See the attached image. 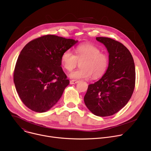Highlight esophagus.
I'll use <instances>...</instances> for the list:
<instances>
[{
    "label": "esophagus",
    "instance_id": "34e87169",
    "mask_svg": "<svg viewBox=\"0 0 151 151\" xmlns=\"http://www.w3.org/2000/svg\"><path fill=\"white\" fill-rule=\"evenodd\" d=\"M77 83H78V80H71V81H70V84H76Z\"/></svg>",
    "mask_w": 151,
    "mask_h": 151
}]
</instances>
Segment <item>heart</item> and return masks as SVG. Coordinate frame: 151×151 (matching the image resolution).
<instances>
[{"label":"heart","mask_w":151,"mask_h":151,"mask_svg":"<svg viewBox=\"0 0 151 151\" xmlns=\"http://www.w3.org/2000/svg\"><path fill=\"white\" fill-rule=\"evenodd\" d=\"M80 63V67L70 73L73 79H87L92 76L97 79L103 76L109 65V57L96 46L90 44H83L75 48V55L70 50L64 51L61 56L64 68L70 72Z\"/></svg>","instance_id":"1"}]
</instances>
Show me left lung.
Wrapping results in <instances>:
<instances>
[{"mask_svg": "<svg viewBox=\"0 0 151 151\" xmlns=\"http://www.w3.org/2000/svg\"><path fill=\"white\" fill-rule=\"evenodd\" d=\"M109 53V65L97 82L88 85L84 100L87 107L99 116H111L123 108L134 92L135 68L129 50L114 39L97 37Z\"/></svg>", "mask_w": 151, "mask_h": 151, "instance_id": "obj_1", "label": "left lung"}]
</instances>
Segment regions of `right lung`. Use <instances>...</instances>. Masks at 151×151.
I'll return each mask as SVG.
<instances>
[{"label":"right lung","mask_w":151,"mask_h":151,"mask_svg":"<svg viewBox=\"0 0 151 151\" xmlns=\"http://www.w3.org/2000/svg\"><path fill=\"white\" fill-rule=\"evenodd\" d=\"M78 41L48 35L29 42L15 65L13 79L22 103L36 112H45L61 98L69 80L63 72L61 56Z\"/></svg>","instance_id":"obj_1"}]
</instances>
